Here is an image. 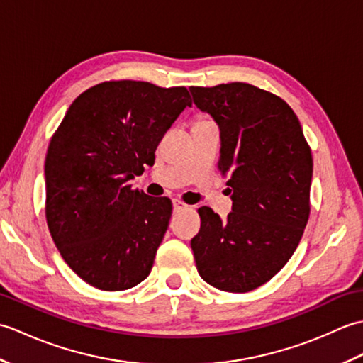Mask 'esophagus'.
I'll use <instances>...</instances> for the list:
<instances>
[{
    "instance_id": "34e87169",
    "label": "esophagus",
    "mask_w": 363,
    "mask_h": 363,
    "mask_svg": "<svg viewBox=\"0 0 363 363\" xmlns=\"http://www.w3.org/2000/svg\"><path fill=\"white\" fill-rule=\"evenodd\" d=\"M173 209L174 211H186V209H189V204L181 201V199H173Z\"/></svg>"
}]
</instances>
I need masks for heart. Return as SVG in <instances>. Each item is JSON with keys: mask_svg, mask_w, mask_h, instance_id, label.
Masks as SVG:
<instances>
[{"mask_svg": "<svg viewBox=\"0 0 363 363\" xmlns=\"http://www.w3.org/2000/svg\"><path fill=\"white\" fill-rule=\"evenodd\" d=\"M206 120H207V118H198L196 121H206Z\"/></svg>", "mask_w": 363, "mask_h": 363, "instance_id": "b5f03b06", "label": "heart"}]
</instances>
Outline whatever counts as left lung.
<instances>
[{"mask_svg": "<svg viewBox=\"0 0 363 363\" xmlns=\"http://www.w3.org/2000/svg\"><path fill=\"white\" fill-rule=\"evenodd\" d=\"M220 128L218 168L229 176L233 212L198 209L191 238L199 276L223 291L268 282L293 256L311 213L313 162L299 120L282 98L246 82L190 87Z\"/></svg>", "mask_w": 363, "mask_h": 363, "instance_id": "left-lung-1", "label": "left lung"}]
</instances>
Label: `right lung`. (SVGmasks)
<instances>
[{
  "mask_svg": "<svg viewBox=\"0 0 363 363\" xmlns=\"http://www.w3.org/2000/svg\"><path fill=\"white\" fill-rule=\"evenodd\" d=\"M191 106L186 87L107 81L68 107L45 159L46 223L67 265L106 291L148 277L172 201L133 190L162 137Z\"/></svg>",
  "mask_w": 363,
  "mask_h": 363,
  "instance_id": "right-lung-1",
  "label": "right lung"
}]
</instances>
